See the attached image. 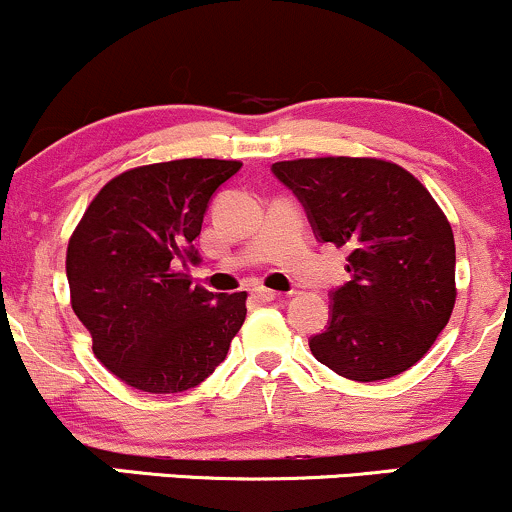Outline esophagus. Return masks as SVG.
Masks as SVG:
<instances>
[{"mask_svg":"<svg viewBox=\"0 0 512 512\" xmlns=\"http://www.w3.org/2000/svg\"><path fill=\"white\" fill-rule=\"evenodd\" d=\"M252 296H255L257 301L269 303V301H276V298H279V293L272 289H264V286H257V289H252Z\"/></svg>","mask_w":512,"mask_h":512,"instance_id":"obj_1","label":"esophagus"}]
</instances>
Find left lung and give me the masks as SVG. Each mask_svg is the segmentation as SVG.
Returning <instances> with one entry per match:
<instances>
[{"label":"left lung","mask_w":512,"mask_h":512,"mask_svg":"<svg viewBox=\"0 0 512 512\" xmlns=\"http://www.w3.org/2000/svg\"><path fill=\"white\" fill-rule=\"evenodd\" d=\"M320 243L349 250L310 351L342 378H395L431 349L455 308V238L431 192L378 158H298L272 166Z\"/></svg>","instance_id":"1"}]
</instances>
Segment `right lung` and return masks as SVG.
I'll use <instances>...</instances> for the list:
<instances>
[{
  "mask_svg": "<svg viewBox=\"0 0 512 512\" xmlns=\"http://www.w3.org/2000/svg\"><path fill=\"white\" fill-rule=\"evenodd\" d=\"M243 163L182 158L117 175L88 204L67 248L72 308L93 354L129 387H197L226 358L248 293L192 286V240L211 197Z\"/></svg>",
  "mask_w": 512,
  "mask_h": 512,
  "instance_id": "right-lung-1",
  "label": "right lung"
}]
</instances>
